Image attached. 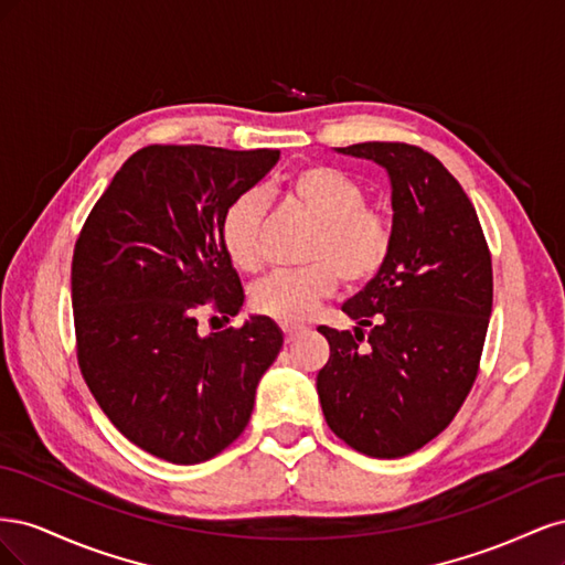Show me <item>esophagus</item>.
<instances>
[{
	"mask_svg": "<svg viewBox=\"0 0 565 565\" xmlns=\"http://www.w3.org/2000/svg\"><path fill=\"white\" fill-rule=\"evenodd\" d=\"M280 330H282V334H285L287 344H292V341L303 332V328H299V324H287V322L280 324Z\"/></svg>",
	"mask_w": 565,
	"mask_h": 565,
	"instance_id": "obj_1",
	"label": "esophagus"
}]
</instances>
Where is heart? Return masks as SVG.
<instances>
[{
  "label": "heart",
  "mask_w": 565,
  "mask_h": 565,
  "mask_svg": "<svg viewBox=\"0 0 565 565\" xmlns=\"http://www.w3.org/2000/svg\"><path fill=\"white\" fill-rule=\"evenodd\" d=\"M282 195L309 214L313 233L297 270H276L256 282L249 303L256 313L278 322H301L328 299L339 278L349 287L372 282L393 254V221L367 207L365 188L330 164H309L285 177ZM264 202L256 191L235 195L218 221V237L237 270L254 273L264 262Z\"/></svg>",
  "instance_id": "1"
}]
</instances>
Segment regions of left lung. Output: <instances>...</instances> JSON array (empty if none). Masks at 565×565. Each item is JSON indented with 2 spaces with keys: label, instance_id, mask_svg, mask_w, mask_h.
<instances>
[{
  "label": "left lung",
  "instance_id": "1",
  "mask_svg": "<svg viewBox=\"0 0 565 565\" xmlns=\"http://www.w3.org/2000/svg\"><path fill=\"white\" fill-rule=\"evenodd\" d=\"M391 179L393 254L341 311L353 332L320 324L324 422L353 450L393 459L434 440L476 382L492 311V259L459 181L431 152L398 141L339 148Z\"/></svg>",
  "mask_w": 565,
  "mask_h": 565
}]
</instances>
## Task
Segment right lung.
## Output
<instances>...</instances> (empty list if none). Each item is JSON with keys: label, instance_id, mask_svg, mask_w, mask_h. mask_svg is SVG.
Masks as SVG:
<instances>
[{"label": "right lung", "instance_id": "1", "mask_svg": "<svg viewBox=\"0 0 565 565\" xmlns=\"http://www.w3.org/2000/svg\"><path fill=\"white\" fill-rule=\"evenodd\" d=\"M278 158L266 148L146 146L119 167L75 243L82 377L119 434L172 465L207 461L245 431L256 384L282 349L266 316L198 332L207 306L224 320L243 309L218 221Z\"/></svg>", "mask_w": 565, "mask_h": 565}]
</instances>
